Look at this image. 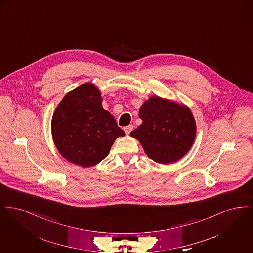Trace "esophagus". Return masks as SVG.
<instances>
[{
    "mask_svg": "<svg viewBox=\"0 0 253 253\" xmlns=\"http://www.w3.org/2000/svg\"><path fill=\"white\" fill-rule=\"evenodd\" d=\"M132 128H133V126H132V125H128V126L124 127V128H123V130H124V132H125V133H126L127 135H129V134H130V132L132 131Z\"/></svg>",
    "mask_w": 253,
    "mask_h": 253,
    "instance_id": "1",
    "label": "esophagus"
}]
</instances>
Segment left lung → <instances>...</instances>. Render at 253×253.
Returning a JSON list of instances; mask_svg holds the SVG:
<instances>
[{"label": "left lung", "mask_w": 253, "mask_h": 253, "mask_svg": "<svg viewBox=\"0 0 253 253\" xmlns=\"http://www.w3.org/2000/svg\"><path fill=\"white\" fill-rule=\"evenodd\" d=\"M142 123L130 135L137 139L148 157L160 164L176 162L192 148L196 123L185 104L151 96L139 108Z\"/></svg>", "instance_id": "left-lung-1"}]
</instances>
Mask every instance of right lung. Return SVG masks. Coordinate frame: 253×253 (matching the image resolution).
<instances>
[{
  "label": "right lung",
  "mask_w": 253,
  "mask_h": 253,
  "mask_svg": "<svg viewBox=\"0 0 253 253\" xmlns=\"http://www.w3.org/2000/svg\"><path fill=\"white\" fill-rule=\"evenodd\" d=\"M51 132L62 157L84 168L98 164L115 140L125 135L114 116L102 107L101 93L91 83L63 96L54 111Z\"/></svg>",
  "instance_id": "1"
}]
</instances>
